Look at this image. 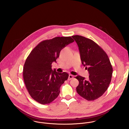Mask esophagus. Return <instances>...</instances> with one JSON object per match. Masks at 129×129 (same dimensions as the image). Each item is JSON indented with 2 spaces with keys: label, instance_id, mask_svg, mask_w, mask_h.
Here are the masks:
<instances>
[{
  "label": "esophagus",
  "instance_id": "esophagus-1",
  "mask_svg": "<svg viewBox=\"0 0 129 129\" xmlns=\"http://www.w3.org/2000/svg\"><path fill=\"white\" fill-rule=\"evenodd\" d=\"M74 78V75H72V74H70V75H69V78H68V80H71V79H73Z\"/></svg>",
  "mask_w": 129,
  "mask_h": 129
}]
</instances>
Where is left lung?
Returning a JSON list of instances; mask_svg holds the SVG:
<instances>
[{"label":"left lung","mask_w":129,"mask_h":129,"mask_svg":"<svg viewBox=\"0 0 129 129\" xmlns=\"http://www.w3.org/2000/svg\"><path fill=\"white\" fill-rule=\"evenodd\" d=\"M72 37L78 47L82 64L88 70L89 79L77 75L76 91L83 98L93 101L107 90L111 80L113 68L105 51L91 40L79 35Z\"/></svg>","instance_id":"left-lung-1"}]
</instances>
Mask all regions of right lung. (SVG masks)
Here are the masks:
<instances>
[{
	"instance_id": "right-lung-1",
	"label": "right lung",
	"mask_w": 129,
	"mask_h": 129,
	"mask_svg": "<svg viewBox=\"0 0 129 129\" xmlns=\"http://www.w3.org/2000/svg\"><path fill=\"white\" fill-rule=\"evenodd\" d=\"M74 42L71 37L44 40L27 57L23 72L24 83L31 97L39 103L49 104L58 96L60 86L68 79L69 74L53 71L52 63L56 62L60 51Z\"/></svg>"
}]
</instances>
